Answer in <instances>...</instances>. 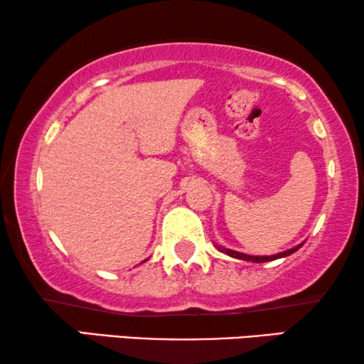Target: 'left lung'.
I'll return each instance as SVG.
<instances>
[{"label":"left lung","mask_w":364,"mask_h":364,"mask_svg":"<svg viewBox=\"0 0 364 364\" xmlns=\"http://www.w3.org/2000/svg\"><path fill=\"white\" fill-rule=\"evenodd\" d=\"M301 245H298L295 248H291V250H287V252H282V253H277V255H272V257H252V255H245V253H238V252H233V250H228V248H223V247H218L217 248L223 253H227V255H230L233 258H240V260H248V262H255V263H263V262H272V260H277V258H282V257H288L291 255L293 252H296L298 248Z\"/></svg>","instance_id":"obj_1"}]
</instances>
